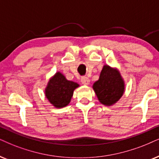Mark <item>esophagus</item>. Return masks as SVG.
I'll use <instances>...</instances> for the list:
<instances>
[{"instance_id":"obj_1","label":"esophagus","mask_w":159,"mask_h":159,"mask_svg":"<svg viewBox=\"0 0 159 159\" xmlns=\"http://www.w3.org/2000/svg\"><path fill=\"white\" fill-rule=\"evenodd\" d=\"M81 83L84 84V85H88V84H89L90 80H89V78L88 77H86V76H83V77L81 78Z\"/></svg>"}]
</instances>
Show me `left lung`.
Wrapping results in <instances>:
<instances>
[{
	"mask_svg": "<svg viewBox=\"0 0 159 159\" xmlns=\"http://www.w3.org/2000/svg\"><path fill=\"white\" fill-rule=\"evenodd\" d=\"M124 82L117 70L105 65L99 80L93 84L96 95L102 104L111 106L120 100L124 92Z\"/></svg>",
	"mask_w": 159,
	"mask_h": 159,
	"instance_id": "1",
	"label": "left lung"
}]
</instances>
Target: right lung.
I'll use <instances>...</instances> for the list:
<instances>
[{
    "label": "right lung",
    "mask_w": 159,
    "mask_h": 159,
    "mask_svg": "<svg viewBox=\"0 0 159 159\" xmlns=\"http://www.w3.org/2000/svg\"><path fill=\"white\" fill-rule=\"evenodd\" d=\"M78 86L77 83L66 79L61 73H57L48 82L45 95L55 107H65L70 102L74 89Z\"/></svg>",
    "instance_id": "1"
}]
</instances>
